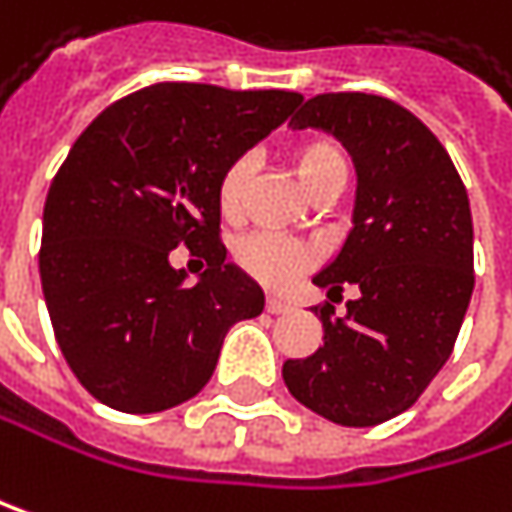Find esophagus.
<instances>
[{
	"instance_id": "1",
	"label": "esophagus",
	"mask_w": 512,
	"mask_h": 512,
	"mask_svg": "<svg viewBox=\"0 0 512 512\" xmlns=\"http://www.w3.org/2000/svg\"><path fill=\"white\" fill-rule=\"evenodd\" d=\"M288 309H291V303H288V300H282V297H267V312L282 315V312H288Z\"/></svg>"
}]
</instances>
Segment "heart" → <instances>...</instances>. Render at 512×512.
I'll use <instances>...</instances> for the list:
<instances>
[{
	"label": "heart",
	"instance_id": "heart-1",
	"mask_svg": "<svg viewBox=\"0 0 512 512\" xmlns=\"http://www.w3.org/2000/svg\"><path fill=\"white\" fill-rule=\"evenodd\" d=\"M291 161H294L300 182L306 185V191L312 197L327 188H345L348 173H351L348 149L339 140L324 137V134L300 140L291 152ZM248 176H251V158L242 155V158H233L218 179L215 200H218V212L227 221L239 218V212H242ZM233 261L242 273L258 279L261 285L285 288L318 264V248H312L306 242H291V239H282L273 233H251L236 242Z\"/></svg>",
	"mask_w": 512,
	"mask_h": 512
}]
</instances>
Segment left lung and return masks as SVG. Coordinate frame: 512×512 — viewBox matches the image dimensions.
I'll use <instances>...</instances> for the list:
<instances>
[{"label":"left lung","mask_w":512,"mask_h":512,"mask_svg":"<svg viewBox=\"0 0 512 512\" xmlns=\"http://www.w3.org/2000/svg\"><path fill=\"white\" fill-rule=\"evenodd\" d=\"M294 128L336 134L357 167L354 230L315 276L339 318L315 306L324 345L288 360L297 402L339 426H378L408 411L444 369L474 291V224L465 182L441 140L402 104L366 92L309 98Z\"/></svg>","instance_id":"1"}]
</instances>
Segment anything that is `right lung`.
Returning a JSON list of instances; mask_svg holds the SVG:
<instances>
[{
    "label": "right lung",
    "mask_w": 512,
    "mask_h": 512,
    "mask_svg": "<svg viewBox=\"0 0 512 512\" xmlns=\"http://www.w3.org/2000/svg\"><path fill=\"white\" fill-rule=\"evenodd\" d=\"M297 104L285 89L155 83L74 140L47 191L38 270L62 357L107 408L188 402L227 330L264 312L261 285L224 264L215 188ZM176 244L207 264L197 286L169 267Z\"/></svg>",
    "instance_id": "obj_1"
}]
</instances>
